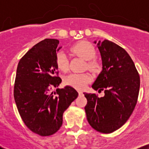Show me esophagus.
Masks as SVG:
<instances>
[{
  "instance_id": "34e87169",
  "label": "esophagus",
  "mask_w": 149,
  "mask_h": 149,
  "mask_svg": "<svg viewBox=\"0 0 149 149\" xmlns=\"http://www.w3.org/2000/svg\"><path fill=\"white\" fill-rule=\"evenodd\" d=\"M78 94H79V95H83V91H81V90H78Z\"/></svg>"
}]
</instances>
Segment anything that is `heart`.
Masks as SVG:
<instances>
[{
    "label": "heart",
    "instance_id": "1",
    "mask_svg": "<svg viewBox=\"0 0 149 149\" xmlns=\"http://www.w3.org/2000/svg\"><path fill=\"white\" fill-rule=\"evenodd\" d=\"M71 50L88 61V66L90 69L96 70L99 64L93 59L96 56V50L90 42L80 41L73 45ZM56 64L57 68L62 71H66L69 69V60L66 53L58 52L56 55ZM91 80V77L88 73H72L65 78V83L77 89H83Z\"/></svg>",
    "mask_w": 149,
    "mask_h": 149
}]
</instances>
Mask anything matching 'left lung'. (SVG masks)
<instances>
[{
  "label": "left lung",
  "instance_id": "8db88e82",
  "mask_svg": "<svg viewBox=\"0 0 149 149\" xmlns=\"http://www.w3.org/2000/svg\"><path fill=\"white\" fill-rule=\"evenodd\" d=\"M97 43L102 71L92 88L104 91V96L84 92L89 124L95 130L109 134L127 122L137 102L140 78L135 65L125 49L108 40Z\"/></svg>",
  "mask_w": 149,
  "mask_h": 149
}]
</instances>
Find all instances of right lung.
I'll list each match as a JSON object with an SVG mask.
<instances>
[{"label": "right lung", "instance_id": "1", "mask_svg": "<svg viewBox=\"0 0 149 149\" xmlns=\"http://www.w3.org/2000/svg\"><path fill=\"white\" fill-rule=\"evenodd\" d=\"M59 41L46 38L30 49L19 61L14 87L18 111L26 127L40 136H49L62 125L63 113L78 96L71 86L57 88L56 55Z\"/></svg>", "mask_w": 149, "mask_h": 149}]
</instances>
